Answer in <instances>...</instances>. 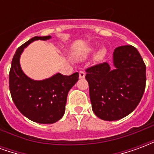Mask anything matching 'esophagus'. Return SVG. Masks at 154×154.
Listing matches in <instances>:
<instances>
[{"mask_svg":"<svg viewBox=\"0 0 154 154\" xmlns=\"http://www.w3.org/2000/svg\"><path fill=\"white\" fill-rule=\"evenodd\" d=\"M85 76H86V72H83V71H80L79 72V78H84L85 77Z\"/></svg>","mask_w":154,"mask_h":154,"instance_id":"1","label":"esophagus"}]
</instances>
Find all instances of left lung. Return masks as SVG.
<instances>
[{
    "label": "left lung",
    "mask_w": 154,
    "mask_h": 154,
    "mask_svg": "<svg viewBox=\"0 0 154 154\" xmlns=\"http://www.w3.org/2000/svg\"><path fill=\"white\" fill-rule=\"evenodd\" d=\"M86 72L92 110L100 119L107 121L122 119L131 113L142 99L146 66L132 45L116 48L113 67L105 62Z\"/></svg>",
    "instance_id": "1"
}]
</instances>
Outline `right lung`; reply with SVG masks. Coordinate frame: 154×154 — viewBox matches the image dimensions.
Masks as SVG:
<instances>
[{
	"instance_id": "right-lung-1",
	"label": "right lung",
	"mask_w": 154,
	"mask_h": 154,
	"mask_svg": "<svg viewBox=\"0 0 154 154\" xmlns=\"http://www.w3.org/2000/svg\"><path fill=\"white\" fill-rule=\"evenodd\" d=\"M51 36L34 37L15 52L9 74L12 100L22 115L39 124H53L63 116L68 91L78 81V72L65 76L54 74L47 79L36 81L22 71L20 58L29 44L35 40H48Z\"/></svg>"
}]
</instances>
